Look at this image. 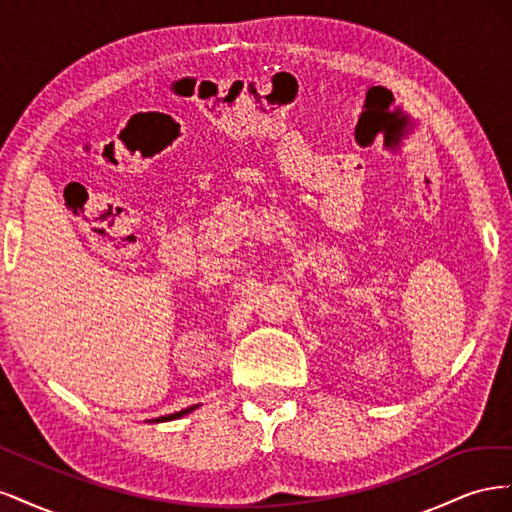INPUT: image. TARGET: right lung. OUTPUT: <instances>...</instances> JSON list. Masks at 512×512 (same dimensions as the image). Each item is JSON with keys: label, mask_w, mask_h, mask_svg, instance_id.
<instances>
[{"label": "right lung", "mask_w": 512, "mask_h": 512, "mask_svg": "<svg viewBox=\"0 0 512 512\" xmlns=\"http://www.w3.org/2000/svg\"><path fill=\"white\" fill-rule=\"evenodd\" d=\"M198 408V404L196 406H190V408H185V410H181V412H175V414H166V416H158V418H153V423H164V421H175V418H181V416H185V414H190L192 410H196Z\"/></svg>", "instance_id": "right-lung-1"}]
</instances>
